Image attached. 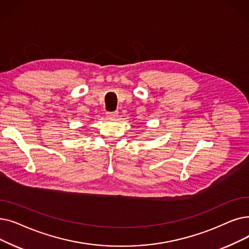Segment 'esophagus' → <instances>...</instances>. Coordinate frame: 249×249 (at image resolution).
Segmentation results:
<instances>
[{"instance_id": "1", "label": "esophagus", "mask_w": 249, "mask_h": 249, "mask_svg": "<svg viewBox=\"0 0 249 249\" xmlns=\"http://www.w3.org/2000/svg\"><path fill=\"white\" fill-rule=\"evenodd\" d=\"M117 116H118V111L107 112V117H109V118H116Z\"/></svg>"}]
</instances>
